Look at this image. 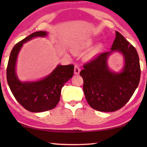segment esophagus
Returning <instances> with one entry per match:
<instances>
[{
  "instance_id": "34e87169",
  "label": "esophagus",
  "mask_w": 147,
  "mask_h": 147,
  "mask_svg": "<svg viewBox=\"0 0 147 147\" xmlns=\"http://www.w3.org/2000/svg\"><path fill=\"white\" fill-rule=\"evenodd\" d=\"M80 72V68L79 67V66H78L77 64L75 65L74 66V74H76V75H78V74H79Z\"/></svg>"
}]
</instances>
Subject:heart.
<instances>
[{"mask_svg": "<svg viewBox=\"0 0 147 147\" xmlns=\"http://www.w3.org/2000/svg\"><path fill=\"white\" fill-rule=\"evenodd\" d=\"M91 44H92V41H88V43L86 44V46H89V45H91Z\"/></svg>", "mask_w": 147, "mask_h": 147, "instance_id": "1", "label": "heart"}]
</instances>
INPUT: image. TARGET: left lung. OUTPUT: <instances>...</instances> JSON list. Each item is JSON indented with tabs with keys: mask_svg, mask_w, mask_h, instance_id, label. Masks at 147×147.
I'll return each mask as SVG.
<instances>
[{
	"mask_svg": "<svg viewBox=\"0 0 147 147\" xmlns=\"http://www.w3.org/2000/svg\"><path fill=\"white\" fill-rule=\"evenodd\" d=\"M121 52L125 65L121 73L112 72L107 65V58L112 51ZM80 76L84 80L83 90L88 103L101 112H114L129 101L138 87L140 66L137 51L119 32L111 51L96 56L83 65Z\"/></svg>",
	"mask_w": 147,
	"mask_h": 147,
	"instance_id": "1",
	"label": "left lung"
}]
</instances>
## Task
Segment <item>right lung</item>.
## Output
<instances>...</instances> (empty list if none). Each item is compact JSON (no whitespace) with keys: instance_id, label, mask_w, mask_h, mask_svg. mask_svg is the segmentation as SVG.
I'll return each instance as SVG.
<instances>
[{"instance_id":"1","label":"right lung","mask_w":147,"mask_h":147,"mask_svg":"<svg viewBox=\"0 0 147 147\" xmlns=\"http://www.w3.org/2000/svg\"><path fill=\"white\" fill-rule=\"evenodd\" d=\"M45 31L33 33L14 46L7 67V79L10 89L17 102L28 111L41 112L57 106L60 100L61 88L74 74V65H58L52 73L35 82H21L15 73L18 53L23 44L36 37H45Z\"/></svg>"}]
</instances>
